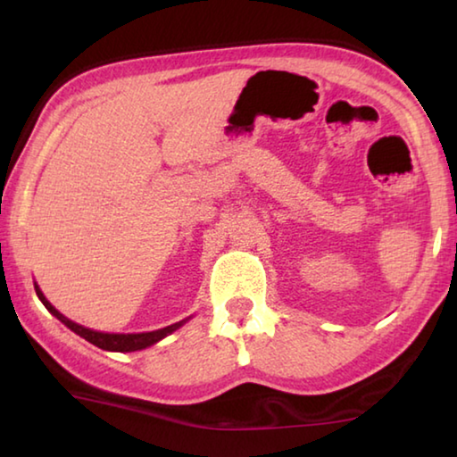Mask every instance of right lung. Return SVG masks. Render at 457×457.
<instances>
[{
    "mask_svg": "<svg viewBox=\"0 0 457 457\" xmlns=\"http://www.w3.org/2000/svg\"><path fill=\"white\" fill-rule=\"evenodd\" d=\"M36 288V294L37 298L42 300V304L48 308V311L56 316V319L60 322H64L68 328L74 330L76 335H80L82 338H87L88 343H92L95 346H98V349L103 351H114V353H133V351H141V349H146V346H151L154 343H159L161 338H165L167 335H171V332H175L177 328L181 327V322H175L171 324V327H165V328H159V330H153V332H137V335H117V332H98V330H90L87 327H82V324H76L72 322L71 319H66L64 314H60L56 308H54L48 298L44 296L40 286L34 284Z\"/></svg>",
    "mask_w": 457,
    "mask_h": 457,
    "instance_id": "obj_1",
    "label": "right lung"
}]
</instances>
